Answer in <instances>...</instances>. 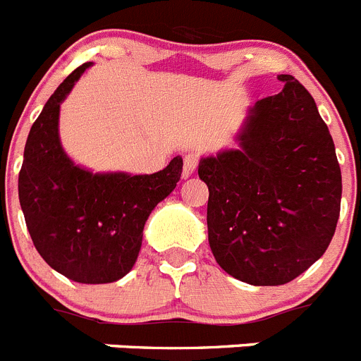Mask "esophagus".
Instances as JSON below:
<instances>
[{
    "label": "esophagus",
    "instance_id": "esophagus-1",
    "mask_svg": "<svg viewBox=\"0 0 361 361\" xmlns=\"http://www.w3.org/2000/svg\"><path fill=\"white\" fill-rule=\"evenodd\" d=\"M197 164H199V157H197L195 153H188L186 157H184V170H183L184 178H188L193 171L197 170Z\"/></svg>",
    "mask_w": 361,
    "mask_h": 361
}]
</instances>
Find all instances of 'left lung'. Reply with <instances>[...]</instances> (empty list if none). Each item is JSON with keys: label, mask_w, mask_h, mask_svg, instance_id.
<instances>
[{"label": "left lung", "mask_w": 361, "mask_h": 361, "mask_svg": "<svg viewBox=\"0 0 361 361\" xmlns=\"http://www.w3.org/2000/svg\"><path fill=\"white\" fill-rule=\"evenodd\" d=\"M247 108L238 148L199 162L216 264L251 286H282L317 262L336 229L342 171L317 103L293 75Z\"/></svg>", "instance_id": "8db88e82"}]
</instances>
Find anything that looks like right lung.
I'll use <instances>...</instances> for the list:
<instances>
[{
	"label": "right lung",
	"instance_id": "obj_1",
	"mask_svg": "<svg viewBox=\"0 0 361 361\" xmlns=\"http://www.w3.org/2000/svg\"><path fill=\"white\" fill-rule=\"evenodd\" d=\"M92 63L57 86L32 124L19 171V204L37 253L79 283H110L137 262L149 213L170 195L183 157L152 175L97 171L75 164L59 137V110Z\"/></svg>",
	"mask_w": 361,
	"mask_h": 361
}]
</instances>
